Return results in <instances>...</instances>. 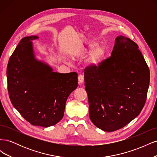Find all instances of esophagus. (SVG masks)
I'll use <instances>...</instances> for the list:
<instances>
[{
	"label": "esophagus",
	"mask_w": 157,
	"mask_h": 157,
	"mask_svg": "<svg viewBox=\"0 0 157 157\" xmlns=\"http://www.w3.org/2000/svg\"><path fill=\"white\" fill-rule=\"evenodd\" d=\"M78 79L79 83H82L84 82V75H79L78 77Z\"/></svg>",
	"instance_id": "1"
}]
</instances>
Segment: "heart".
Returning a JSON list of instances; mask_svg holds the SVG:
<instances>
[{"instance_id":"heart-1","label":"heart","mask_w":157,"mask_h":157,"mask_svg":"<svg viewBox=\"0 0 157 157\" xmlns=\"http://www.w3.org/2000/svg\"><path fill=\"white\" fill-rule=\"evenodd\" d=\"M93 48H94L90 52L88 58V62L90 65H96L100 62L107 53L105 46L103 44L97 45V42L96 41L89 42L86 50L92 49Z\"/></svg>"}]
</instances>
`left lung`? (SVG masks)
<instances>
[{
    "label": "left lung",
    "mask_w": 157,
    "mask_h": 157,
    "mask_svg": "<svg viewBox=\"0 0 157 157\" xmlns=\"http://www.w3.org/2000/svg\"><path fill=\"white\" fill-rule=\"evenodd\" d=\"M138 48L131 39L118 36L110 57L84 69L90 120L103 131L125 126L145 105L150 72Z\"/></svg>",
    "instance_id": "left-lung-1"
}]
</instances>
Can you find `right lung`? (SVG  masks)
Here are the masks:
<instances>
[{"label": "right lung", "mask_w": 157, "mask_h": 157, "mask_svg": "<svg viewBox=\"0 0 157 157\" xmlns=\"http://www.w3.org/2000/svg\"><path fill=\"white\" fill-rule=\"evenodd\" d=\"M23 38L9 59L7 82L13 106L34 126L49 127L63 117L66 101L78 86V74L52 71L35 57L32 40Z\"/></svg>", "instance_id": "1"}]
</instances>
